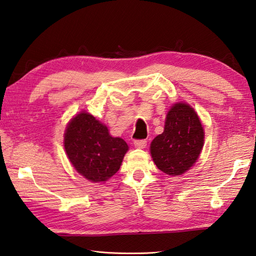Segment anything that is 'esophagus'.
<instances>
[{
	"instance_id": "obj_1",
	"label": "esophagus",
	"mask_w": 256,
	"mask_h": 256,
	"mask_svg": "<svg viewBox=\"0 0 256 256\" xmlns=\"http://www.w3.org/2000/svg\"><path fill=\"white\" fill-rule=\"evenodd\" d=\"M134 144L136 148H138V149H144L146 146V140H134Z\"/></svg>"
}]
</instances>
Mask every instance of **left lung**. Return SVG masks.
Segmentation results:
<instances>
[{"label":"left lung","instance_id":"8db88e82","mask_svg":"<svg viewBox=\"0 0 256 256\" xmlns=\"http://www.w3.org/2000/svg\"><path fill=\"white\" fill-rule=\"evenodd\" d=\"M204 138V128L194 108L183 102L176 103L168 112L164 132L151 142L153 162L168 175L183 174L197 161Z\"/></svg>","mask_w":256,"mask_h":256}]
</instances>
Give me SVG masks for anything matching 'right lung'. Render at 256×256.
Returning a JSON list of instances; mask_svg holds the SVG:
<instances>
[{
	"instance_id": "right-lung-1",
	"label": "right lung",
	"mask_w": 256,
	"mask_h": 256,
	"mask_svg": "<svg viewBox=\"0 0 256 256\" xmlns=\"http://www.w3.org/2000/svg\"><path fill=\"white\" fill-rule=\"evenodd\" d=\"M64 149L78 173L90 182L102 183L120 168L128 144L112 137L105 124L90 114L81 112L66 126Z\"/></svg>"
}]
</instances>
